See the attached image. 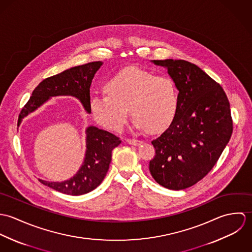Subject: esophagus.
<instances>
[{"instance_id": "esophagus-1", "label": "esophagus", "mask_w": 252, "mask_h": 252, "mask_svg": "<svg viewBox=\"0 0 252 252\" xmlns=\"http://www.w3.org/2000/svg\"><path fill=\"white\" fill-rule=\"evenodd\" d=\"M126 142L129 144H132V145H139L140 144H142L143 142L140 141V140H136V139H127Z\"/></svg>"}]
</instances>
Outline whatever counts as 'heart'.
<instances>
[{"mask_svg": "<svg viewBox=\"0 0 252 252\" xmlns=\"http://www.w3.org/2000/svg\"><path fill=\"white\" fill-rule=\"evenodd\" d=\"M104 90L105 95L91 98L90 112L96 122L111 131L123 127L129 108L136 129L159 133L174 121L180 107V92L171 77L134 67L109 78Z\"/></svg>", "mask_w": 252, "mask_h": 252, "instance_id": "b5f03b06", "label": "heart"}]
</instances>
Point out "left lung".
Returning a JSON list of instances; mask_svg holds the SVG:
<instances>
[{
	"label": "left lung",
	"instance_id": "obj_1",
	"mask_svg": "<svg viewBox=\"0 0 252 252\" xmlns=\"http://www.w3.org/2000/svg\"><path fill=\"white\" fill-rule=\"evenodd\" d=\"M165 67L180 92V107L169 128L151 144L149 172L160 185L181 190L214 168L233 132L230 104L223 88L195 64L153 60Z\"/></svg>",
	"mask_w": 252,
	"mask_h": 252
}]
</instances>
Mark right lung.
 I'll return each mask as SVG.
<instances>
[{
    "mask_svg": "<svg viewBox=\"0 0 252 252\" xmlns=\"http://www.w3.org/2000/svg\"><path fill=\"white\" fill-rule=\"evenodd\" d=\"M103 62H91L76 66L43 79L22 108L18 124L22 118L55 96L77 98L85 110L90 113V86L96 72ZM121 143L120 139L108 131L90 126L86 129V152L82 166L69 180L50 182L38 180L42 184L67 195L78 196L97 188L104 180L111 161V151Z\"/></svg>",
    "mask_w": 252,
    "mask_h": 252,
    "instance_id": "obj_1",
    "label": "right lung"
}]
</instances>
